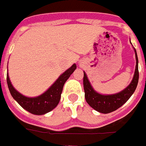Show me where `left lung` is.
I'll list each match as a JSON object with an SVG mask.
<instances>
[{"instance_id":"obj_1","label":"left lung","mask_w":146,"mask_h":146,"mask_svg":"<svg viewBox=\"0 0 146 146\" xmlns=\"http://www.w3.org/2000/svg\"><path fill=\"white\" fill-rule=\"evenodd\" d=\"M134 49L135 52V58H136V67H135L134 77L127 87L125 88L123 90H122L119 93L111 95L98 94V92L94 90V88L88 79L87 75L85 73V71H83L85 98L89 105L96 111L104 114L115 111L116 109L120 108L123 104H124L135 91L138 82L139 73H138V59H137V52L134 48Z\"/></svg>"}]
</instances>
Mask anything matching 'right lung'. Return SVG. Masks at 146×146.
I'll return each instance as SVG.
<instances>
[{"instance_id": "1", "label": "right lung", "mask_w": 146, "mask_h": 146, "mask_svg": "<svg viewBox=\"0 0 146 146\" xmlns=\"http://www.w3.org/2000/svg\"><path fill=\"white\" fill-rule=\"evenodd\" d=\"M77 66L75 64L65 71L56 81L42 95L35 98H28L19 93L11 83L9 73H7V83L12 98L18 104L29 112L35 115H44L54 109L60 102L64 85L74 72Z\"/></svg>"}]
</instances>
